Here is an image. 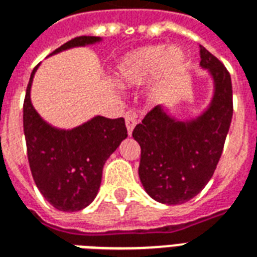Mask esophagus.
Instances as JSON below:
<instances>
[{
    "mask_svg": "<svg viewBox=\"0 0 257 257\" xmlns=\"http://www.w3.org/2000/svg\"><path fill=\"white\" fill-rule=\"evenodd\" d=\"M125 123H126V129H128V134L132 135V131H134V128L136 126V123H138V121H136V117H135L134 112L128 111L126 114H125Z\"/></svg>",
    "mask_w": 257,
    "mask_h": 257,
    "instance_id": "esophagus-1",
    "label": "esophagus"
}]
</instances>
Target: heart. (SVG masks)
<instances>
[{
    "instance_id": "1",
    "label": "heart",
    "mask_w": 257,
    "mask_h": 257,
    "mask_svg": "<svg viewBox=\"0 0 257 257\" xmlns=\"http://www.w3.org/2000/svg\"><path fill=\"white\" fill-rule=\"evenodd\" d=\"M162 64L165 75L183 67L184 55L178 48L168 51L167 45H154L123 56L115 70V79L122 86H134L145 82Z\"/></svg>"
}]
</instances>
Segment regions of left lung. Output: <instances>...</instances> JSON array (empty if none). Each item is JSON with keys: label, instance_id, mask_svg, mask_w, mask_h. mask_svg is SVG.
<instances>
[{"label": "left lung", "instance_id": "8db88e82", "mask_svg": "<svg viewBox=\"0 0 257 257\" xmlns=\"http://www.w3.org/2000/svg\"><path fill=\"white\" fill-rule=\"evenodd\" d=\"M199 66L213 78L209 107L195 119L180 121L162 106L146 114L132 136L140 145L139 178L151 198L179 205L194 198L213 176L232 118L230 73L219 59L199 47Z\"/></svg>", "mask_w": 257, "mask_h": 257}]
</instances>
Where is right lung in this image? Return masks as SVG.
<instances>
[{
    "mask_svg": "<svg viewBox=\"0 0 257 257\" xmlns=\"http://www.w3.org/2000/svg\"><path fill=\"white\" fill-rule=\"evenodd\" d=\"M100 40V37H75L53 53ZM37 67L31 73L23 104V128L31 175L44 198L56 209L81 210L95 199L107 158L128 136L125 119L97 115L70 131L53 128L31 104V82Z\"/></svg>",
    "mask_w": 257,
    "mask_h": 257,
    "instance_id": "add662e5",
    "label": "right lung"
}]
</instances>
